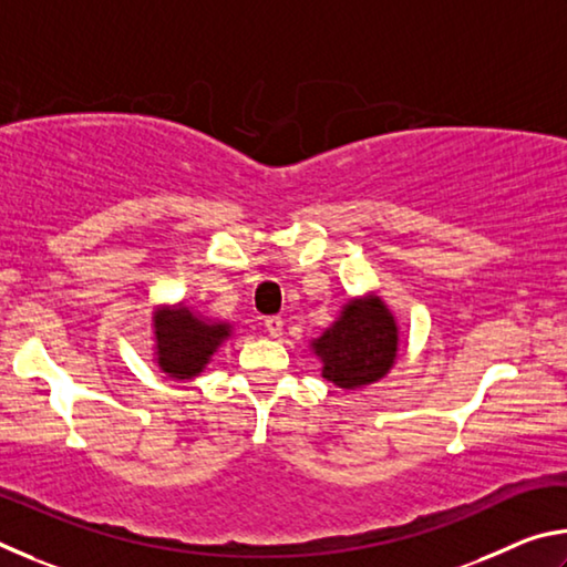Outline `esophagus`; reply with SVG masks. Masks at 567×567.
Masks as SVG:
<instances>
[{
	"mask_svg": "<svg viewBox=\"0 0 567 567\" xmlns=\"http://www.w3.org/2000/svg\"><path fill=\"white\" fill-rule=\"evenodd\" d=\"M265 330L272 334V338H280L282 334V318H277V315H272V318L265 320Z\"/></svg>",
	"mask_w": 567,
	"mask_h": 567,
	"instance_id": "1",
	"label": "esophagus"
}]
</instances>
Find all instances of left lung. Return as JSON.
<instances>
[{
	"label": "left lung",
	"mask_w": 567,
	"mask_h": 567,
	"mask_svg": "<svg viewBox=\"0 0 567 567\" xmlns=\"http://www.w3.org/2000/svg\"><path fill=\"white\" fill-rule=\"evenodd\" d=\"M312 348L322 360V378L354 390L388 375L398 358V324L378 297L352 300Z\"/></svg>",
	"instance_id": "1"
}]
</instances>
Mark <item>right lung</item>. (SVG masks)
<instances>
[{
	"mask_svg": "<svg viewBox=\"0 0 567 567\" xmlns=\"http://www.w3.org/2000/svg\"><path fill=\"white\" fill-rule=\"evenodd\" d=\"M229 334L227 324H213L199 320L185 307L177 310H159L155 315V340L157 362L167 375L177 380H189L209 360L217 344Z\"/></svg>",
	"mask_w": 567,
	"mask_h": 567,
	"instance_id": "right-lung-1",
	"label": "right lung"
}]
</instances>
